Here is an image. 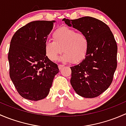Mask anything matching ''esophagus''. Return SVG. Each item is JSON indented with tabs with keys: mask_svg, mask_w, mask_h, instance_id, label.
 Here are the masks:
<instances>
[{
	"mask_svg": "<svg viewBox=\"0 0 126 126\" xmlns=\"http://www.w3.org/2000/svg\"><path fill=\"white\" fill-rule=\"evenodd\" d=\"M64 66V65H63V64H59L58 65V68H59V69H62Z\"/></svg>",
	"mask_w": 126,
	"mask_h": 126,
	"instance_id": "1",
	"label": "esophagus"
}]
</instances>
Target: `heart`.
<instances>
[{
    "label": "heart",
    "mask_w": 126,
    "mask_h": 126,
    "mask_svg": "<svg viewBox=\"0 0 126 126\" xmlns=\"http://www.w3.org/2000/svg\"><path fill=\"white\" fill-rule=\"evenodd\" d=\"M52 39L44 43L45 53L51 61L57 60L62 51L64 53L60 59L64 62L78 63L87 55L90 43L87 35L83 33L63 27L54 32Z\"/></svg>",
    "instance_id": "b5f03b06"
}]
</instances>
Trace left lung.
Listing matches in <instances>:
<instances>
[{
	"label": "left lung",
	"instance_id": "1",
	"mask_svg": "<svg viewBox=\"0 0 126 126\" xmlns=\"http://www.w3.org/2000/svg\"><path fill=\"white\" fill-rule=\"evenodd\" d=\"M62 21L85 34L90 43L85 59L71 67V85L83 97L99 96L110 87L117 67L118 47L113 35L107 24L90 16Z\"/></svg>",
	"mask_w": 126,
	"mask_h": 126
}]
</instances>
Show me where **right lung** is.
<instances>
[{
    "label": "right lung",
    "instance_id": "obj_1",
    "mask_svg": "<svg viewBox=\"0 0 126 126\" xmlns=\"http://www.w3.org/2000/svg\"><path fill=\"white\" fill-rule=\"evenodd\" d=\"M55 21L29 22L11 38L8 59L10 77L18 93L30 101H39L49 94L59 69L46 55L44 43Z\"/></svg>",
    "mask_w": 126,
    "mask_h": 126
}]
</instances>
